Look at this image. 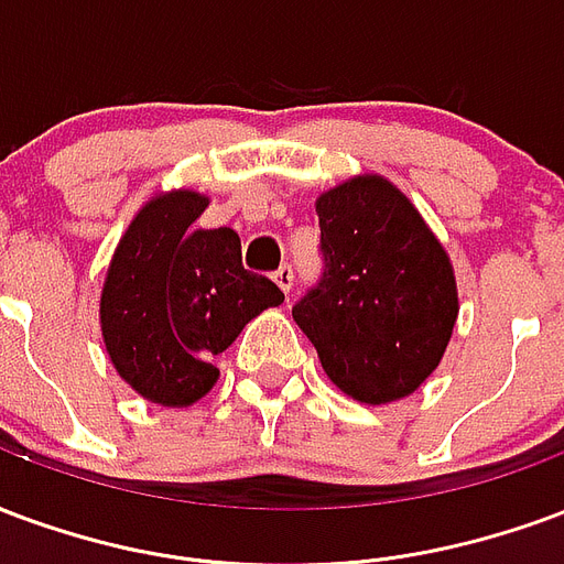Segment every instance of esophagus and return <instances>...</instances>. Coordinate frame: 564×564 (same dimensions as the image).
Masks as SVG:
<instances>
[{"instance_id": "1", "label": "esophagus", "mask_w": 564, "mask_h": 564, "mask_svg": "<svg viewBox=\"0 0 564 564\" xmlns=\"http://www.w3.org/2000/svg\"><path fill=\"white\" fill-rule=\"evenodd\" d=\"M273 282H276L285 294H291V288H294V270H291V264L279 267L276 273H273Z\"/></svg>"}]
</instances>
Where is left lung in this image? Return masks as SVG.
Wrapping results in <instances>:
<instances>
[{"mask_svg": "<svg viewBox=\"0 0 564 564\" xmlns=\"http://www.w3.org/2000/svg\"><path fill=\"white\" fill-rule=\"evenodd\" d=\"M315 213L324 273L291 315L343 393L367 405L402 400L442 364L459 315L445 246L378 174L324 192Z\"/></svg>", "mask_w": 564, "mask_h": 564, "instance_id": "8db88e82", "label": "left lung"}]
</instances>
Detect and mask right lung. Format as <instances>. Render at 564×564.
Wrapping results in <instances>:
<instances>
[{
    "instance_id": "1",
    "label": "right lung",
    "mask_w": 564,
    "mask_h": 564,
    "mask_svg": "<svg viewBox=\"0 0 564 564\" xmlns=\"http://www.w3.org/2000/svg\"><path fill=\"white\" fill-rule=\"evenodd\" d=\"M200 192L147 200L122 234L101 288V336L119 378L143 400L183 409L207 397L221 355L285 294L242 267L231 228H195Z\"/></svg>"
}]
</instances>
